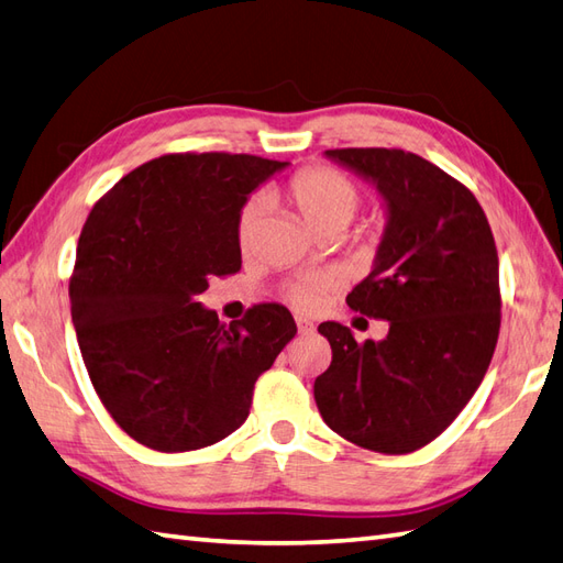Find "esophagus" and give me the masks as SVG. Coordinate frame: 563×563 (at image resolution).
<instances>
[{"mask_svg": "<svg viewBox=\"0 0 563 563\" xmlns=\"http://www.w3.org/2000/svg\"><path fill=\"white\" fill-rule=\"evenodd\" d=\"M297 331L302 333V335H311V333H313V323H311L309 319L299 317V319H297Z\"/></svg>", "mask_w": 563, "mask_h": 563, "instance_id": "1", "label": "esophagus"}]
</instances>
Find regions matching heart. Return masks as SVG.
I'll return each instance as SVG.
<instances>
[{"mask_svg": "<svg viewBox=\"0 0 563 563\" xmlns=\"http://www.w3.org/2000/svg\"><path fill=\"white\" fill-rule=\"evenodd\" d=\"M292 199L302 211L305 220L309 225L323 232L335 225H345L355 216L360 206V191L352 181L335 173L329 167H311L299 173L292 185ZM266 203L264 199H252L242 208L240 220H238V240L242 250H250L256 242V234L261 230V220H264ZM321 287L323 283L319 278H305L290 287V299L292 305L299 309H313L321 299Z\"/></svg>", "mask_w": 563, "mask_h": 563, "instance_id": "heart-1", "label": "heart"}]
</instances>
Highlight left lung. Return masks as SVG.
Instances as JSON below:
<instances>
[{
    "label": "left lung",
    "instance_id": "obj_1",
    "mask_svg": "<svg viewBox=\"0 0 563 563\" xmlns=\"http://www.w3.org/2000/svg\"><path fill=\"white\" fill-rule=\"evenodd\" d=\"M325 158L376 187L386 225L369 276L347 305L388 321L384 341L357 343L323 321L331 367L313 382L323 422L378 453L434 441L473 398L501 325L499 256L470 189L415 153L335 148Z\"/></svg>",
    "mask_w": 563,
    "mask_h": 563
}]
</instances>
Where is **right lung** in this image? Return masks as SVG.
Returning <instances> with one entry per match:
<instances>
[{
	"mask_svg": "<svg viewBox=\"0 0 563 563\" xmlns=\"http://www.w3.org/2000/svg\"><path fill=\"white\" fill-rule=\"evenodd\" d=\"M290 163L256 155H163L93 206L76 246L71 321L104 408L161 453L230 437L250 415L256 378L297 325L283 305L218 321L196 302L208 280L242 268L238 220Z\"/></svg>",
	"mask_w": 563,
	"mask_h": 563,
	"instance_id": "add662e5",
	"label": "right lung"
}]
</instances>
